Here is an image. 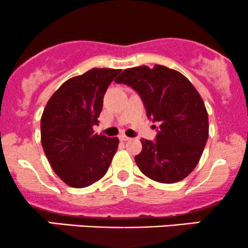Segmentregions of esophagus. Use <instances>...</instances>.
Returning a JSON list of instances; mask_svg holds the SVG:
<instances>
[{"label":"esophagus","instance_id":"esophagus-1","mask_svg":"<svg viewBox=\"0 0 248 248\" xmlns=\"http://www.w3.org/2000/svg\"><path fill=\"white\" fill-rule=\"evenodd\" d=\"M119 139L121 141H124V142H126V141H128V140H130V138H128V137H126V135H120L119 137Z\"/></svg>","mask_w":248,"mask_h":248}]
</instances>
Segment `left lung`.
<instances>
[{
  "mask_svg": "<svg viewBox=\"0 0 248 248\" xmlns=\"http://www.w3.org/2000/svg\"><path fill=\"white\" fill-rule=\"evenodd\" d=\"M141 96L147 116L160 122L156 141L141 140L135 156L140 170L152 180L174 184L197 167L208 139V114L186 76L165 66L128 68L115 78Z\"/></svg>",
  "mask_w": 248,
  "mask_h": 248,
  "instance_id": "8db88e82",
  "label": "left lung"
}]
</instances>
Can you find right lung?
Returning a JSON list of instances; mask_svg holds the SVG:
<instances>
[{
	"label": "right lung",
	"instance_id": "1",
	"mask_svg": "<svg viewBox=\"0 0 248 248\" xmlns=\"http://www.w3.org/2000/svg\"><path fill=\"white\" fill-rule=\"evenodd\" d=\"M120 69L93 68L55 92L41 118V142L49 164L68 186H91L107 173L119 139L95 134L103 95Z\"/></svg>",
	"mask_w": 248,
	"mask_h": 248
}]
</instances>
